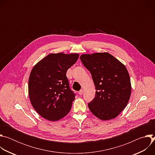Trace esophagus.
<instances>
[{"label": "esophagus", "mask_w": 155, "mask_h": 155, "mask_svg": "<svg viewBox=\"0 0 155 155\" xmlns=\"http://www.w3.org/2000/svg\"><path fill=\"white\" fill-rule=\"evenodd\" d=\"M78 94L81 96V95H82V94H83V90H80L79 91H78Z\"/></svg>", "instance_id": "1"}]
</instances>
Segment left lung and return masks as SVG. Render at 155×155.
<instances>
[{"mask_svg": "<svg viewBox=\"0 0 155 155\" xmlns=\"http://www.w3.org/2000/svg\"><path fill=\"white\" fill-rule=\"evenodd\" d=\"M80 59L90 72L96 90L94 98L87 104L90 111L102 120L115 118L127 105L131 93L124 65L108 53L84 54Z\"/></svg>", "mask_w": 155, "mask_h": 155, "instance_id": "1", "label": "left lung"}]
</instances>
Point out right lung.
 Returning a JSON list of instances; mask_svg holds the SVG:
<instances>
[{"label":"right lung","instance_id":"right-lung-1","mask_svg":"<svg viewBox=\"0 0 155 155\" xmlns=\"http://www.w3.org/2000/svg\"><path fill=\"white\" fill-rule=\"evenodd\" d=\"M78 54H50L31 71L28 90L31 104L43 118L58 121L71 109L75 94L70 89L68 70L78 58Z\"/></svg>","mask_w":155,"mask_h":155}]
</instances>
